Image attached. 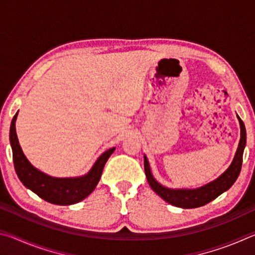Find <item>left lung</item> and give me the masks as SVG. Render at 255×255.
Listing matches in <instances>:
<instances>
[{"instance_id":"left-lung-1","label":"left lung","mask_w":255,"mask_h":255,"mask_svg":"<svg viewBox=\"0 0 255 255\" xmlns=\"http://www.w3.org/2000/svg\"><path fill=\"white\" fill-rule=\"evenodd\" d=\"M241 125V139L239 148L236 150L235 157L233 159L231 166L228 167L225 173L222 174L217 180L208 183L205 187L195 190H171L159 184L156 180L153 178L150 173L148 161L144 156V169L145 174L147 178L148 183L155 192L169 204L180 207V208H197L208 204V202L216 199L219 195L225 192L230 189L236 179L239 178L242 169V162H243V152L245 144H247V130H245L244 123L237 116Z\"/></svg>"}]
</instances>
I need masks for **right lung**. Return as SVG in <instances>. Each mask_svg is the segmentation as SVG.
<instances>
[{
  "mask_svg": "<svg viewBox=\"0 0 255 255\" xmlns=\"http://www.w3.org/2000/svg\"><path fill=\"white\" fill-rule=\"evenodd\" d=\"M16 116H18V112L14 115L11 123L10 143L12 153H13L14 169L21 182L37 196H39L41 199L54 205H73L88 197L96 189L99 180L101 178L105 164L110 155L115 152V148H110L106 153H103L98 158L92 170L82 178H51L33 167L24 156L15 132Z\"/></svg>",
  "mask_w": 255,
  "mask_h": 255,
  "instance_id": "1",
  "label": "right lung"
}]
</instances>
